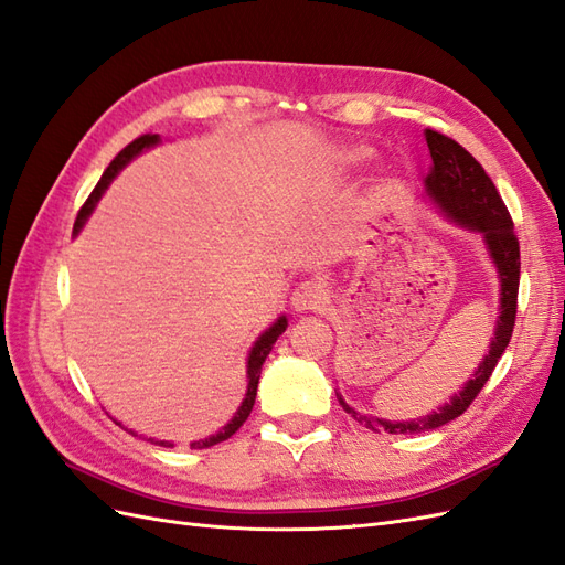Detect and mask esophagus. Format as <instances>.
I'll use <instances>...</instances> for the list:
<instances>
[{
    "label": "esophagus",
    "instance_id": "1",
    "mask_svg": "<svg viewBox=\"0 0 565 565\" xmlns=\"http://www.w3.org/2000/svg\"><path fill=\"white\" fill-rule=\"evenodd\" d=\"M324 303H328V295L313 280L301 282L292 295V309L299 313H318L324 309Z\"/></svg>",
    "mask_w": 565,
    "mask_h": 565
}]
</instances>
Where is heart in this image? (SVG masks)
<instances>
[{
  "mask_svg": "<svg viewBox=\"0 0 565 565\" xmlns=\"http://www.w3.org/2000/svg\"><path fill=\"white\" fill-rule=\"evenodd\" d=\"M361 160H363V152H358V150H353V152H349V156H347V162H349V164L361 162Z\"/></svg>",
  "mask_w": 565,
  "mask_h": 565,
  "instance_id": "obj_1",
  "label": "heart"
}]
</instances>
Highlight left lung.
I'll return each instance as SVG.
<instances>
[{"mask_svg": "<svg viewBox=\"0 0 565 565\" xmlns=\"http://www.w3.org/2000/svg\"><path fill=\"white\" fill-rule=\"evenodd\" d=\"M424 139L431 152V169L429 174H426V193H429V198L443 212H446L448 218L455 221V224L476 233H483L490 259L500 273L502 309H500L498 328H494L490 351L483 358V363L478 365V370L465 384V388L455 393L450 403L438 407L436 413L426 415L422 419L388 422V419H377V417L355 413V409L349 407L344 398L337 393L339 405L344 407L358 424L377 434L380 431H388V434L431 431L465 413L478 393H481L486 382L490 380V374L502 358L516 322L521 249H519V237L514 233V221H511L504 200L500 198L492 179L486 174V169L478 164V160L469 150H465L457 141H452L450 136L434 129H424Z\"/></svg>", "mask_w": 565, "mask_h": 565, "instance_id": "left-lung-1", "label": "left lung"}]
</instances>
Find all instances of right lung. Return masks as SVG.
<instances>
[{
  "instance_id": "1",
  "label": "right lung",
  "mask_w": 565,
  "mask_h": 565,
  "mask_svg": "<svg viewBox=\"0 0 565 565\" xmlns=\"http://www.w3.org/2000/svg\"><path fill=\"white\" fill-rule=\"evenodd\" d=\"M160 141V136L158 134H143V136H139V139H134L127 148H122L115 156V160L108 164V169L104 172V177H100V181L96 183V188L92 191V195L87 198V202L82 204V210H79V214H77V218H75V233L82 228V224L84 221H87V216L92 214V210H94V204L98 202V198L104 195V191L108 188V183L117 177V172L119 169H122L129 160H134L136 156H139V152H143V148H150V146H156ZM285 328H287V318L285 316H280L276 322L270 324V328L256 339V344L252 347V351H249V361H247V380H249V384H247V393H245V401H243V405L237 407V413H235V417L224 426V429H221L218 434H214V436H210V438H204V440H195V443H191V448H195V450H202V448H212V446H216V443H221V440H228L237 429H241V426L245 424V419L249 417V413H252V407H254V398H256V386H259V377H262V365H264V361H266V355L270 353V349H273V344H276V339L285 332ZM129 434H134V431H129ZM152 440V438H150ZM158 446H164V448H172L174 443H167V440H156Z\"/></svg>"
}]
</instances>
